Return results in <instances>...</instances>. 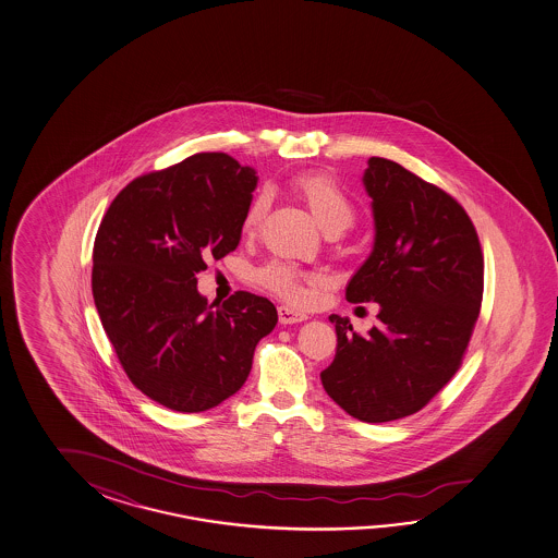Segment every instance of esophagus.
I'll use <instances>...</instances> for the list:
<instances>
[{"label":"esophagus","instance_id":"obj_1","mask_svg":"<svg viewBox=\"0 0 558 558\" xmlns=\"http://www.w3.org/2000/svg\"><path fill=\"white\" fill-rule=\"evenodd\" d=\"M278 319H280V324L290 326V324L304 322V319H307V316H305L304 312H298V310H292V307H288V305H280V307H278Z\"/></svg>","mask_w":558,"mask_h":558}]
</instances>
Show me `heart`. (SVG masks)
Returning a JSON list of instances; mask_svg holds the SVG:
<instances>
[{
  "label": "heart",
  "instance_id": "1",
  "mask_svg": "<svg viewBox=\"0 0 558 558\" xmlns=\"http://www.w3.org/2000/svg\"><path fill=\"white\" fill-rule=\"evenodd\" d=\"M292 187L304 199L317 225L327 234L348 231L353 227V222L357 221L355 203L331 175L302 173L294 178ZM266 210H268V199L264 195H258L251 201L242 221V229L246 234H253L258 229ZM256 282L292 304H302L307 298L305 292L307 278L292 264L282 263V260H272L264 264L263 268H258Z\"/></svg>",
  "mask_w": 558,
  "mask_h": 558
}]
</instances>
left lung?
I'll list each match as a JSON object with an SVG mask.
<instances>
[{"mask_svg": "<svg viewBox=\"0 0 558 558\" xmlns=\"http://www.w3.org/2000/svg\"><path fill=\"white\" fill-rule=\"evenodd\" d=\"M377 239L348 286L351 304L377 302L380 324L361 336L336 324L322 385L361 422L422 411L462 367L484 298V253L470 215L450 193L397 161L368 159Z\"/></svg>", "mask_w": 558, "mask_h": 558, "instance_id": "obj_1", "label": "left lung"}]
</instances>
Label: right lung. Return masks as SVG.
Listing matches in <instances>:
<instances>
[{
    "instance_id": "1",
    "label": "right lung",
    "mask_w": 558,
    "mask_h": 558,
    "mask_svg": "<svg viewBox=\"0 0 558 558\" xmlns=\"http://www.w3.org/2000/svg\"><path fill=\"white\" fill-rule=\"evenodd\" d=\"M254 169L195 154L130 181L98 227L93 295L128 379L178 412H203L241 389L256 343L272 331L270 300L234 292L213 308L197 274L241 242Z\"/></svg>"
}]
</instances>
